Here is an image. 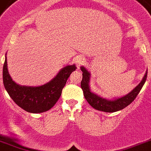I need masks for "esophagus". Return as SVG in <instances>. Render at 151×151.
<instances>
[{
    "label": "esophagus",
    "mask_w": 151,
    "mask_h": 151,
    "mask_svg": "<svg viewBox=\"0 0 151 151\" xmlns=\"http://www.w3.org/2000/svg\"><path fill=\"white\" fill-rule=\"evenodd\" d=\"M73 60H74V62H75L77 68H79L80 66L83 64V58H82V57H81V56H77L76 58H74Z\"/></svg>",
    "instance_id": "1"
}]
</instances>
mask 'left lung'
<instances>
[{"label": "left lung", "mask_w": 151, "mask_h": 151, "mask_svg": "<svg viewBox=\"0 0 151 151\" xmlns=\"http://www.w3.org/2000/svg\"><path fill=\"white\" fill-rule=\"evenodd\" d=\"M81 70L83 72L82 73L83 78H82L81 83V87L83 90L85 99L87 100V101L91 107H93L97 111L108 113L121 111L132 103L144 86L147 80V70L142 81L134 90L130 91V93L123 96V97H114L113 99L109 100L101 97V96L97 95V93H93L91 91V87H90L91 73L83 66L81 67Z\"/></svg>", "instance_id": "left-lung-1"}]
</instances>
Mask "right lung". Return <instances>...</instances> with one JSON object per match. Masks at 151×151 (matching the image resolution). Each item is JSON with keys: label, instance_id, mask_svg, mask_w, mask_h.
Here are the masks:
<instances>
[{"label": "right lung", "instance_id": "add662e5", "mask_svg": "<svg viewBox=\"0 0 151 151\" xmlns=\"http://www.w3.org/2000/svg\"><path fill=\"white\" fill-rule=\"evenodd\" d=\"M76 68L75 64L65 66L51 81L41 86H22L15 83L9 74L7 57L5 56L3 67L4 86L11 99L24 111L34 114L43 113L49 111L57 103L68 78Z\"/></svg>", "mask_w": 151, "mask_h": 151}]
</instances>
